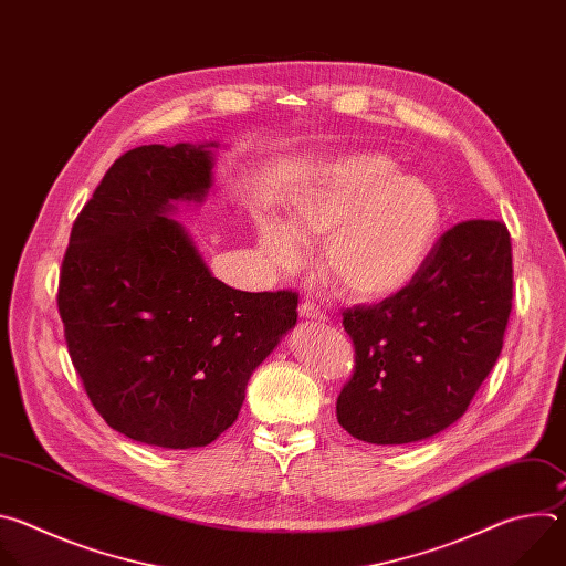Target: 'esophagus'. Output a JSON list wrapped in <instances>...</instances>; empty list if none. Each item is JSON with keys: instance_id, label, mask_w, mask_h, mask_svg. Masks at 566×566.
<instances>
[{"instance_id": "1", "label": "esophagus", "mask_w": 566, "mask_h": 566, "mask_svg": "<svg viewBox=\"0 0 566 566\" xmlns=\"http://www.w3.org/2000/svg\"><path fill=\"white\" fill-rule=\"evenodd\" d=\"M300 317H304V319H315V322H325L327 319V315L322 313L315 304H311V302H304V304H300Z\"/></svg>"}]
</instances>
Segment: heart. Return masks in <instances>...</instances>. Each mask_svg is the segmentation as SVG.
<instances>
[{"instance_id": "1", "label": "heart", "mask_w": 566, "mask_h": 566, "mask_svg": "<svg viewBox=\"0 0 566 566\" xmlns=\"http://www.w3.org/2000/svg\"><path fill=\"white\" fill-rule=\"evenodd\" d=\"M391 158L371 151L336 156L293 190L286 221L258 217V247L273 269H297L304 242L325 237L322 271L363 300L389 297L426 266L443 201L432 184L396 175Z\"/></svg>"}]
</instances>
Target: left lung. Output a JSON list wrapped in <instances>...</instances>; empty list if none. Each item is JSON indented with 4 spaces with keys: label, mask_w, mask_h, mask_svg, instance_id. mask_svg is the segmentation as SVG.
<instances>
[{
    "label": "left lung",
    "mask_w": 566,
    "mask_h": 566,
    "mask_svg": "<svg viewBox=\"0 0 566 566\" xmlns=\"http://www.w3.org/2000/svg\"><path fill=\"white\" fill-rule=\"evenodd\" d=\"M511 300L506 226L472 219L450 228L406 289L343 313L356 369L336 402L338 423L376 446L450 428L500 358Z\"/></svg>",
    "instance_id": "obj_1"
}]
</instances>
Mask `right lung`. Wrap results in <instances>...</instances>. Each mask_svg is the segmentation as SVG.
Returning a JSON list of instances; mask_svg holds the SVG:
<instances>
[{"mask_svg":"<svg viewBox=\"0 0 566 566\" xmlns=\"http://www.w3.org/2000/svg\"><path fill=\"white\" fill-rule=\"evenodd\" d=\"M217 147L123 154L77 214L60 271L64 338L94 408L132 441L168 450L228 430L253 371L297 322L295 293L223 284L172 219L210 195Z\"/></svg>","mask_w":566,"mask_h":566,"instance_id":"right-lung-1","label":"right lung"}]
</instances>
